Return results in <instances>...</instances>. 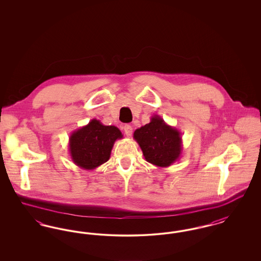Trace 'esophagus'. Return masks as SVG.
<instances>
[{
	"label": "esophagus",
	"instance_id": "1",
	"mask_svg": "<svg viewBox=\"0 0 261 261\" xmlns=\"http://www.w3.org/2000/svg\"><path fill=\"white\" fill-rule=\"evenodd\" d=\"M123 129H124L125 134H126V136H131L132 135V132H133V128H132V126L131 125H125L124 127H123Z\"/></svg>",
	"mask_w": 261,
	"mask_h": 261
}]
</instances>
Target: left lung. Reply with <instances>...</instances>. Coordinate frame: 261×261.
Listing matches in <instances>:
<instances>
[{"mask_svg":"<svg viewBox=\"0 0 261 261\" xmlns=\"http://www.w3.org/2000/svg\"><path fill=\"white\" fill-rule=\"evenodd\" d=\"M133 138L145 160L158 167H168L180 160L183 150L181 133L160 115L151 116L149 123L136 129Z\"/></svg>","mask_w":261,"mask_h":261,"instance_id":"left-lung-1","label":"left lung"}]
</instances>
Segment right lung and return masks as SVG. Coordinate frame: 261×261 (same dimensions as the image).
Listing matches in <instances>:
<instances>
[{
  "mask_svg": "<svg viewBox=\"0 0 261 261\" xmlns=\"http://www.w3.org/2000/svg\"><path fill=\"white\" fill-rule=\"evenodd\" d=\"M123 138L121 131L112 125H103L92 119L69 137V154L75 164L83 169L93 170L108 162L116 140Z\"/></svg>",
  "mask_w": 261,
  "mask_h": 261,
  "instance_id": "right-lung-1",
  "label": "right lung"
}]
</instances>
